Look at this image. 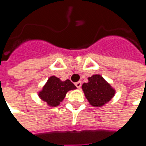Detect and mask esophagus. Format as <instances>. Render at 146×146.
<instances>
[{"label":"esophagus","mask_w":146,"mask_h":146,"mask_svg":"<svg viewBox=\"0 0 146 146\" xmlns=\"http://www.w3.org/2000/svg\"><path fill=\"white\" fill-rule=\"evenodd\" d=\"M81 86H82L81 82H77L75 83V86L78 88V89H80V88H81Z\"/></svg>","instance_id":"esophagus-1"}]
</instances>
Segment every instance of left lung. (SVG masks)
<instances>
[{
  "label": "left lung",
  "instance_id": "1",
  "mask_svg": "<svg viewBox=\"0 0 146 146\" xmlns=\"http://www.w3.org/2000/svg\"><path fill=\"white\" fill-rule=\"evenodd\" d=\"M88 80V82L82 84V89L92 106L101 107L114 97L115 90L102 76L94 75Z\"/></svg>",
  "mask_w": 146,
  "mask_h": 146
}]
</instances>
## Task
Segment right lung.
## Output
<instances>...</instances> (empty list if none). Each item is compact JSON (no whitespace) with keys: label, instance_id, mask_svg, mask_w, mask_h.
Returning a JSON list of instances; mask_svg holds the SVG:
<instances>
[{"label":"right lung","instance_id":"add662e5","mask_svg":"<svg viewBox=\"0 0 146 146\" xmlns=\"http://www.w3.org/2000/svg\"><path fill=\"white\" fill-rule=\"evenodd\" d=\"M76 89V86L69 79L61 81L56 76H51L39 92L38 96L50 107H56L64 99L69 90Z\"/></svg>","mask_w":146,"mask_h":146}]
</instances>
